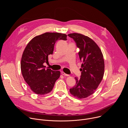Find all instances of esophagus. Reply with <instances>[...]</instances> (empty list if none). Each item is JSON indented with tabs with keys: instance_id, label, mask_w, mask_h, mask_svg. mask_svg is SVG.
Masks as SVG:
<instances>
[{
	"instance_id": "obj_1",
	"label": "esophagus",
	"mask_w": 128,
	"mask_h": 128,
	"mask_svg": "<svg viewBox=\"0 0 128 128\" xmlns=\"http://www.w3.org/2000/svg\"><path fill=\"white\" fill-rule=\"evenodd\" d=\"M61 74H62V75H63L64 76H69L68 74H66L64 72H63V71H62V72H61Z\"/></svg>"
}]
</instances>
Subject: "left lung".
Segmentation results:
<instances>
[{
	"label": "left lung",
	"mask_w": 128,
	"mask_h": 128,
	"mask_svg": "<svg viewBox=\"0 0 128 128\" xmlns=\"http://www.w3.org/2000/svg\"><path fill=\"white\" fill-rule=\"evenodd\" d=\"M74 40L80 50L78 54L82 61L80 78H76V84L70 93L78 99L86 98L95 92L104 74V61L101 50L97 44L87 36L80 33L68 34Z\"/></svg>",
	"instance_id": "obj_1"
}]
</instances>
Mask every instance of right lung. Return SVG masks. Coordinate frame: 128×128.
I'll return each instance as SVG.
<instances>
[{
	"mask_svg": "<svg viewBox=\"0 0 128 128\" xmlns=\"http://www.w3.org/2000/svg\"><path fill=\"white\" fill-rule=\"evenodd\" d=\"M67 40V35L46 32L33 38L26 46L21 58V69L23 78L36 94H46L52 90L60 78V71L46 68L48 56L53 53L58 40Z\"/></svg>",
	"mask_w": 128,
	"mask_h": 128,
	"instance_id": "obj_1",
	"label": "right lung"
}]
</instances>
